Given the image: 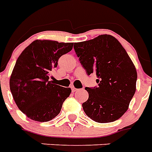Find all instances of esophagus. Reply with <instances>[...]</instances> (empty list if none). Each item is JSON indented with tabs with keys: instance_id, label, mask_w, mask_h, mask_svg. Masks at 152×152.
I'll use <instances>...</instances> for the list:
<instances>
[{
	"instance_id": "obj_1",
	"label": "esophagus",
	"mask_w": 152,
	"mask_h": 152,
	"mask_svg": "<svg viewBox=\"0 0 152 152\" xmlns=\"http://www.w3.org/2000/svg\"><path fill=\"white\" fill-rule=\"evenodd\" d=\"M72 91H73V92H75V91H77L79 90V89H77V88H76L74 86H72Z\"/></svg>"
}]
</instances>
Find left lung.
Segmentation results:
<instances>
[{
	"label": "left lung",
	"instance_id": "1",
	"mask_svg": "<svg viewBox=\"0 0 152 152\" xmlns=\"http://www.w3.org/2000/svg\"><path fill=\"white\" fill-rule=\"evenodd\" d=\"M74 50L88 76L95 74L99 84L86 88L85 113L99 123L112 122L127 111L136 91L137 73L121 44L110 34L74 43Z\"/></svg>",
	"mask_w": 152,
	"mask_h": 152
}]
</instances>
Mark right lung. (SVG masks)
Here are the masks:
<instances>
[{
	"instance_id": "add662e5",
	"label": "right lung",
	"mask_w": 152,
	"mask_h": 152,
	"mask_svg": "<svg viewBox=\"0 0 152 152\" xmlns=\"http://www.w3.org/2000/svg\"><path fill=\"white\" fill-rule=\"evenodd\" d=\"M72 46V42L35 40L18 57L10 77V90L18 108L31 120H52L70 95V88L54 84L50 78L58 59Z\"/></svg>"
}]
</instances>
